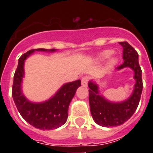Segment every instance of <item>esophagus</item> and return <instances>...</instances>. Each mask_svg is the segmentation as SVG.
Listing matches in <instances>:
<instances>
[{"label":"esophagus","mask_w":153,"mask_h":153,"mask_svg":"<svg viewBox=\"0 0 153 153\" xmlns=\"http://www.w3.org/2000/svg\"><path fill=\"white\" fill-rule=\"evenodd\" d=\"M89 77L87 76H85L83 77L82 79L81 82H82V85L83 86H87V84H88V82H89Z\"/></svg>","instance_id":"1"}]
</instances>
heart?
I'll use <instances>...</instances> for the list:
<instances>
[{
    "label": "heart",
    "mask_w": 153,
    "mask_h": 153,
    "mask_svg": "<svg viewBox=\"0 0 153 153\" xmlns=\"http://www.w3.org/2000/svg\"><path fill=\"white\" fill-rule=\"evenodd\" d=\"M112 54H113V51H111V50H105V51H103L102 52H101L100 54H99V58H100L101 59L105 60L110 57L112 55ZM109 62H110L111 64H114V62H115V59L112 58L111 59H110V61H109Z\"/></svg>",
    "instance_id": "obj_1"
}]
</instances>
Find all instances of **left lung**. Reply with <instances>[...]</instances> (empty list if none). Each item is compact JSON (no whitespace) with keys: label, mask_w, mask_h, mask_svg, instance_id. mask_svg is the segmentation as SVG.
<instances>
[{"label":"left lung","mask_w":153,"mask_h":153,"mask_svg":"<svg viewBox=\"0 0 153 153\" xmlns=\"http://www.w3.org/2000/svg\"><path fill=\"white\" fill-rule=\"evenodd\" d=\"M119 44L123 48L124 62L117 69L121 70L125 67L133 69L136 83L132 95L127 100L112 102L99 94L98 86L94 82L91 80L89 82V102L91 115L94 121L103 127L120 126L128 121L137 108L142 93V71L138 62V53L128 42H119Z\"/></svg>","instance_id":"left-lung-1"}]
</instances>
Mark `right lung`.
<instances>
[{"label":"right lung","mask_w":153,"mask_h":153,"mask_svg":"<svg viewBox=\"0 0 153 153\" xmlns=\"http://www.w3.org/2000/svg\"><path fill=\"white\" fill-rule=\"evenodd\" d=\"M35 51L53 52L55 51V49H32L21 55L14 74L12 95L20 115L31 126L42 130L55 129L66 123L70 102L77 89L81 86V80L64 84L48 101L39 103L28 101L21 90L22 79L25 75L24 64L25 60Z\"/></svg>","instance_id":"obj_1"}]
</instances>
